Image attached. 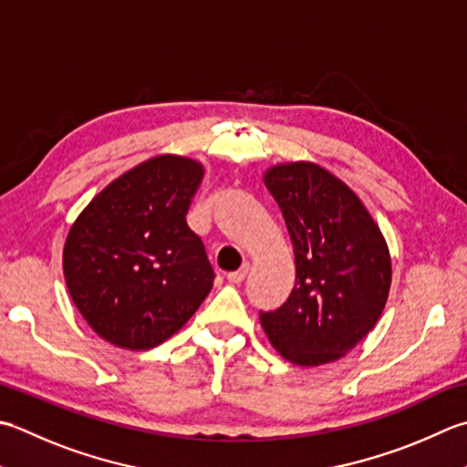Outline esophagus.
I'll list each match as a JSON object with an SVG mask.
<instances>
[{"instance_id": "obj_1", "label": "esophagus", "mask_w": 467, "mask_h": 467, "mask_svg": "<svg viewBox=\"0 0 467 467\" xmlns=\"http://www.w3.org/2000/svg\"><path fill=\"white\" fill-rule=\"evenodd\" d=\"M246 273H249V265H243V267H241L239 271H233V273H228L226 279L231 281V283H243V281L246 279Z\"/></svg>"}]
</instances>
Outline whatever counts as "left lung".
Instances as JSON below:
<instances>
[{
  "instance_id": "1",
  "label": "left lung",
  "mask_w": 467,
  "mask_h": 467,
  "mask_svg": "<svg viewBox=\"0 0 467 467\" xmlns=\"http://www.w3.org/2000/svg\"><path fill=\"white\" fill-rule=\"evenodd\" d=\"M263 182L285 218L296 285L279 309L261 312V326L297 367L334 362L367 337L385 309L387 241L360 198L317 163H277Z\"/></svg>"
}]
</instances>
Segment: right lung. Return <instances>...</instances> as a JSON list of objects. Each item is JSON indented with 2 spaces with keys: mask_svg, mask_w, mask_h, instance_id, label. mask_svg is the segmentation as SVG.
I'll use <instances>...</instances> for the list:
<instances>
[{
  "mask_svg": "<svg viewBox=\"0 0 467 467\" xmlns=\"http://www.w3.org/2000/svg\"><path fill=\"white\" fill-rule=\"evenodd\" d=\"M204 166L155 155L90 200L62 253L68 294L87 324L119 348L166 342L213 289L204 243L186 214Z\"/></svg>",
  "mask_w": 467,
  "mask_h": 467,
  "instance_id": "obj_1",
  "label": "right lung"
}]
</instances>
